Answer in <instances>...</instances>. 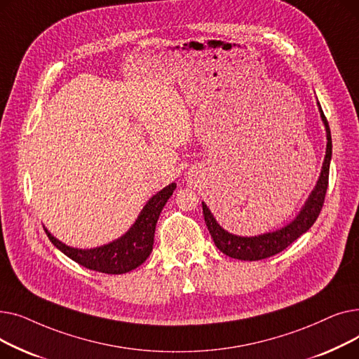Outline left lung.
<instances>
[{
	"mask_svg": "<svg viewBox=\"0 0 359 359\" xmlns=\"http://www.w3.org/2000/svg\"><path fill=\"white\" fill-rule=\"evenodd\" d=\"M318 109L327 132V148H326L325 163L322 167V173H320L318 182H317V186L314 187V191L311 192L309 201L306 202L304 208L301 210L298 217L291 224H288L287 227L273 233L259 236V237H237L234 234H230L225 230H222L219 227V224L212 217L211 211L206 208V205L202 202V211H203L206 227L210 230V234L215 243V246L224 255L234 259H240V260H262V259L271 257L287 249L290 244H292L299 236H303L316 222L325 203L326 191L329 184V167H330V158H332L330 128L322 107H320V103H318Z\"/></svg>",
	"mask_w": 359,
	"mask_h": 359,
	"instance_id": "obj_1",
	"label": "left lung"
}]
</instances>
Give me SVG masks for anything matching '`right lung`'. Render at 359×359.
<instances>
[{
	"label": "right lung",
	"mask_w": 359,
	"mask_h": 359,
	"mask_svg": "<svg viewBox=\"0 0 359 359\" xmlns=\"http://www.w3.org/2000/svg\"><path fill=\"white\" fill-rule=\"evenodd\" d=\"M175 189L176 183L165 186L161 192L147 202L137 222L132 225V229L123 237L97 249L81 250L68 248L64 243L50 236L48 230L45 231L49 240L53 243V246L58 248L74 262H77L79 265L102 273H126L138 268L153 250L157 219L163 206L165 205L167 199L173 195Z\"/></svg>",
	"instance_id": "add662e5"
}]
</instances>
